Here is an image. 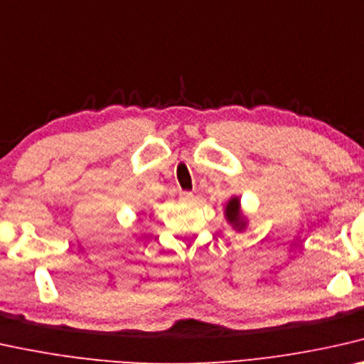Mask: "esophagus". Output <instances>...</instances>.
<instances>
[{"mask_svg":"<svg viewBox=\"0 0 364 364\" xmlns=\"http://www.w3.org/2000/svg\"><path fill=\"white\" fill-rule=\"evenodd\" d=\"M180 200L184 204H193L194 194L189 193V191H183V193H180Z\"/></svg>","mask_w":364,"mask_h":364,"instance_id":"34e87169","label":"esophagus"}]
</instances>
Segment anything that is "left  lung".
I'll use <instances>...</instances> for the list:
<instances>
[{"instance_id":"obj_1","label":"left lung","mask_w":364,"mask_h":364,"mask_svg":"<svg viewBox=\"0 0 364 364\" xmlns=\"http://www.w3.org/2000/svg\"><path fill=\"white\" fill-rule=\"evenodd\" d=\"M224 214H225L227 222H229V224L232 225V229H235L237 232H242V230L247 229L248 220L242 213L240 198H238V196H234V198L229 199V203L225 204Z\"/></svg>"}]
</instances>
